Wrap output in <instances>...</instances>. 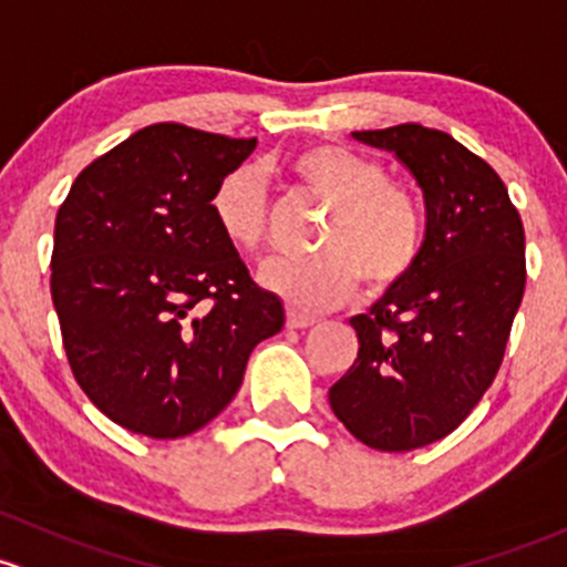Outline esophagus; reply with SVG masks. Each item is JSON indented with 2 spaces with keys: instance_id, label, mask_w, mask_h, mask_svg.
<instances>
[{
  "instance_id": "obj_1",
  "label": "esophagus",
  "mask_w": 567,
  "mask_h": 567,
  "mask_svg": "<svg viewBox=\"0 0 567 567\" xmlns=\"http://www.w3.org/2000/svg\"><path fill=\"white\" fill-rule=\"evenodd\" d=\"M317 319L308 317V313H300V311H289L286 313V327L289 330H306V327H311Z\"/></svg>"
}]
</instances>
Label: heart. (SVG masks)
<instances>
[{"mask_svg": "<svg viewBox=\"0 0 567 567\" xmlns=\"http://www.w3.org/2000/svg\"><path fill=\"white\" fill-rule=\"evenodd\" d=\"M289 174L306 194L330 204L319 248L306 259H270L261 286L297 311H324L349 300L365 278L384 291L412 272L423 245V215L410 188L390 179L377 157L343 144H311L291 155ZM209 209L237 250H256L270 229V196L256 168L240 166L215 185Z\"/></svg>", "mask_w": 567, "mask_h": 567, "instance_id": "heart-1", "label": "heart"}]
</instances>
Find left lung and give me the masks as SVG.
I'll return each instance as SVG.
<instances>
[{
    "instance_id": "left-lung-1",
    "label": "left lung",
    "mask_w": 567,
    "mask_h": 567,
    "mask_svg": "<svg viewBox=\"0 0 567 567\" xmlns=\"http://www.w3.org/2000/svg\"><path fill=\"white\" fill-rule=\"evenodd\" d=\"M410 168L425 198L412 272L349 324L352 369L330 388L336 417L373 451H414L458 429L497 377L524 297V226L499 174L417 122L354 131Z\"/></svg>"
}]
</instances>
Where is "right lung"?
<instances>
[{"instance_id":"obj_1","label":"right lung","mask_w":567,"mask_h":567,"mask_svg":"<svg viewBox=\"0 0 567 567\" xmlns=\"http://www.w3.org/2000/svg\"><path fill=\"white\" fill-rule=\"evenodd\" d=\"M256 150L157 122L75 177L54 224L51 300L75 382L133 434L177 440L229 406L284 306L209 209Z\"/></svg>"}]
</instances>
